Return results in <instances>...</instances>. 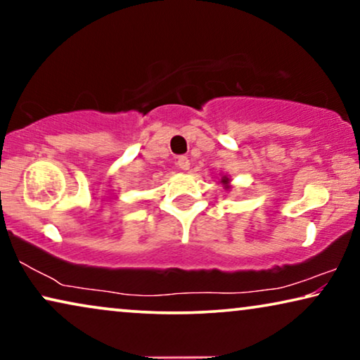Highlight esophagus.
Instances as JSON below:
<instances>
[{
	"label": "esophagus",
	"mask_w": 360,
	"mask_h": 360,
	"mask_svg": "<svg viewBox=\"0 0 360 360\" xmlns=\"http://www.w3.org/2000/svg\"><path fill=\"white\" fill-rule=\"evenodd\" d=\"M176 165H179V169H181V170H188L190 169L188 157H180L179 162H176Z\"/></svg>",
	"instance_id": "1"
}]
</instances>
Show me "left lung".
Here are the masks:
<instances>
[{
  "mask_svg": "<svg viewBox=\"0 0 360 360\" xmlns=\"http://www.w3.org/2000/svg\"><path fill=\"white\" fill-rule=\"evenodd\" d=\"M221 184H223V186H224V188L226 190H229L231 188V180H229V176L228 175H223V176H221Z\"/></svg>",
  "mask_w": 360,
  "mask_h": 360,
  "instance_id": "8db88e82",
  "label": "left lung"
}]
</instances>
